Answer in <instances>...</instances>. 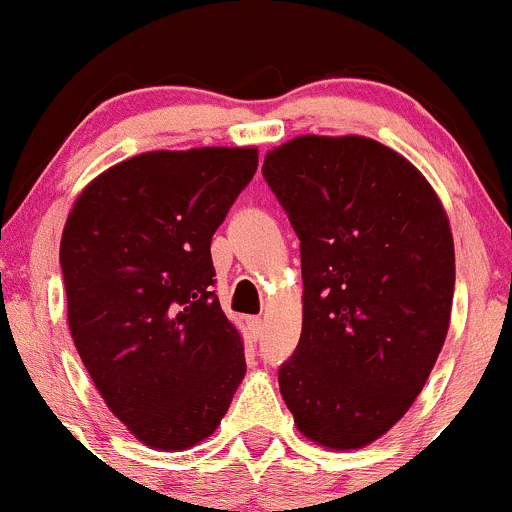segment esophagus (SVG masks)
<instances>
[{
    "instance_id": "esophagus-1",
    "label": "esophagus",
    "mask_w": 512,
    "mask_h": 512,
    "mask_svg": "<svg viewBox=\"0 0 512 512\" xmlns=\"http://www.w3.org/2000/svg\"><path fill=\"white\" fill-rule=\"evenodd\" d=\"M246 326H249V336L254 338V341H258V338H261V333H263V321L258 316H251V318H246Z\"/></svg>"
}]
</instances>
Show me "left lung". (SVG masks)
I'll use <instances>...</instances> for the list:
<instances>
[{
  "label": "left lung",
  "instance_id": "obj_1",
  "mask_svg": "<svg viewBox=\"0 0 512 512\" xmlns=\"http://www.w3.org/2000/svg\"><path fill=\"white\" fill-rule=\"evenodd\" d=\"M263 176L301 239L303 326L281 396L303 438L366 448L406 416L448 336V214L406 156L368 136L288 139Z\"/></svg>",
  "mask_w": 512,
  "mask_h": 512
}]
</instances>
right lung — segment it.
<instances>
[{"label":"right lung","instance_id":"right-lung-1","mask_svg":"<svg viewBox=\"0 0 512 512\" xmlns=\"http://www.w3.org/2000/svg\"><path fill=\"white\" fill-rule=\"evenodd\" d=\"M256 166V146L146 151L91 179L64 224L74 346L109 411L154 450L209 438L246 376L244 338L211 291V236Z\"/></svg>","mask_w":512,"mask_h":512}]
</instances>
